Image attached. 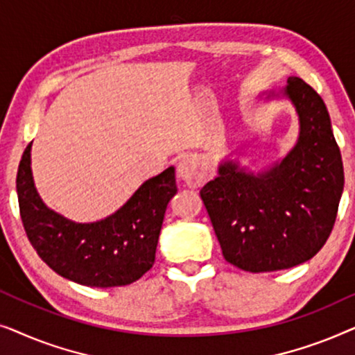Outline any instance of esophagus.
I'll return each instance as SVG.
<instances>
[{
  "label": "esophagus",
  "instance_id": "esophagus-1",
  "mask_svg": "<svg viewBox=\"0 0 355 355\" xmlns=\"http://www.w3.org/2000/svg\"><path fill=\"white\" fill-rule=\"evenodd\" d=\"M178 178L182 179L189 186H200L205 181V169L197 159L182 158L178 163Z\"/></svg>",
  "mask_w": 355,
  "mask_h": 355
}]
</instances>
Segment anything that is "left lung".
<instances>
[{
    "label": "left lung",
    "mask_w": 355,
    "mask_h": 355,
    "mask_svg": "<svg viewBox=\"0 0 355 355\" xmlns=\"http://www.w3.org/2000/svg\"><path fill=\"white\" fill-rule=\"evenodd\" d=\"M283 98L299 118L297 140L284 158L259 171L226 158L200 191L225 259L250 273L312 259L331 234L344 189L341 152L322 96L299 77L259 96Z\"/></svg>",
    "instance_id": "left-lung-1"
}]
</instances>
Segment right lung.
Wrapping results in <instances>:
<instances>
[{
	"label": "right lung",
	"instance_id": "1",
	"mask_svg": "<svg viewBox=\"0 0 355 355\" xmlns=\"http://www.w3.org/2000/svg\"><path fill=\"white\" fill-rule=\"evenodd\" d=\"M31 150L28 144L16 189L24 230L38 257L62 278L90 288L125 286L147 273L155 263L164 211L178 192L174 168L147 179L110 216L77 223L42 200L32 176Z\"/></svg>",
	"mask_w": 355,
	"mask_h": 355
}]
</instances>
